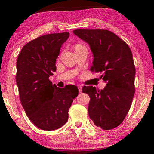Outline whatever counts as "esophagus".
Listing matches in <instances>:
<instances>
[{
	"label": "esophagus",
	"mask_w": 154,
	"mask_h": 154,
	"mask_svg": "<svg viewBox=\"0 0 154 154\" xmlns=\"http://www.w3.org/2000/svg\"><path fill=\"white\" fill-rule=\"evenodd\" d=\"M78 90H79V92L82 93V87L81 85H78Z\"/></svg>",
	"instance_id": "1"
}]
</instances>
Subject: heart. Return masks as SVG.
Here are the masks:
<instances>
[{"label":"heart","instance_id":"obj_1","mask_svg":"<svg viewBox=\"0 0 154 154\" xmlns=\"http://www.w3.org/2000/svg\"><path fill=\"white\" fill-rule=\"evenodd\" d=\"M78 47H82L81 45H77V46H76V48H78Z\"/></svg>","mask_w":154,"mask_h":154}]
</instances>
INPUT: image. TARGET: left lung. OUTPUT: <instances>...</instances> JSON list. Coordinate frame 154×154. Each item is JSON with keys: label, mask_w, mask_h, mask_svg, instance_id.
<instances>
[{"label": "left lung", "mask_w": 154, "mask_h": 154, "mask_svg": "<svg viewBox=\"0 0 154 154\" xmlns=\"http://www.w3.org/2000/svg\"><path fill=\"white\" fill-rule=\"evenodd\" d=\"M74 35L89 45L93 54L91 70L103 75V90L83 86L89 95L90 118L96 126L111 130L120 124L128 112L134 94L136 71L128 45L106 30L77 29Z\"/></svg>", "instance_id": "8db88e82"}]
</instances>
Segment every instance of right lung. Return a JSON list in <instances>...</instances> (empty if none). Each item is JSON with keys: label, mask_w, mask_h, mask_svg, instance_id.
Segmentation results:
<instances>
[{"label": "right lung", "mask_w": 154, "mask_h": 154, "mask_svg": "<svg viewBox=\"0 0 154 154\" xmlns=\"http://www.w3.org/2000/svg\"><path fill=\"white\" fill-rule=\"evenodd\" d=\"M69 36L67 32L39 36L26 44L17 57L15 79L21 103L30 120L43 130L66 124L69 109L79 94L75 85L58 88L49 79Z\"/></svg>", "instance_id": "1"}]
</instances>
